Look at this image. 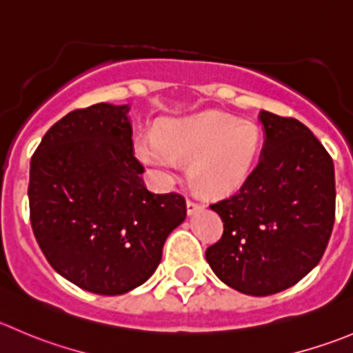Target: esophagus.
Wrapping results in <instances>:
<instances>
[{
  "label": "esophagus",
  "mask_w": 353,
  "mask_h": 353,
  "mask_svg": "<svg viewBox=\"0 0 353 353\" xmlns=\"http://www.w3.org/2000/svg\"><path fill=\"white\" fill-rule=\"evenodd\" d=\"M186 208H188V214L193 215V214H196L198 210H201V208H203V205L198 203V201H194V200H188Z\"/></svg>",
  "instance_id": "obj_1"
}]
</instances>
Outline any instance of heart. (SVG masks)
Instances as JSON below:
<instances>
[{
    "mask_svg": "<svg viewBox=\"0 0 353 353\" xmlns=\"http://www.w3.org/2000/svg\"><path fill=\"white\" fill-rule=\"evenodd\" d=\"M262 136L250 121L207 112L162 122L155 136L136 141V155L162 176H172L191 163L194 188L207 196H224L239 190L252 174Z\"/></svg>",
    "mask_w": 353,
    "mask_h": 353,
    "instance_id": "1",
    "label": "heart"
}]
</instances>
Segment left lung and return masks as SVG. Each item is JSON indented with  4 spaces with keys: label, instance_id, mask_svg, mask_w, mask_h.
<instances>
[{
    "label": "left lung",
    "instance_id": "left-lung-1",
    "mask_svg": "<svg viewBox=\"0 0 353 353\" xmlns=\"http://www.w3.org/2000/svg\"><path fill=\"white\" fill-rule=\"evenodd\" d=\"M265 132L260 160L239 191L212 203L222 238L205 252L222 283L245 295L268 296L305 278L334 224V167L307 125L259 114Z\"/></svg>",
    "mask_w": 353,
    "mask_h": 353
}]
</instances>
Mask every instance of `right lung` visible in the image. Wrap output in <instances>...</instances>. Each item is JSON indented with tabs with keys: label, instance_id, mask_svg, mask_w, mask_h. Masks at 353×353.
<instances>
[{
	"label": "right lung",
	"instance_id": "obj_1",
	"mask_svg": "<svg viewBox=\"0 0 353 353\" xmlns=\"http://www.w3.org/2000/svg\"><path fill=\"white\" fill-rule=\"evenodd\" d=\"M129 105L65 115L30 159L29 208L51 268L85 292L122 295L152 278L167 236L186 219L183 194L143 183Z\"/></svg>",
	"mask_w": 353,
	"mask_h": 353
}]
</instances>
